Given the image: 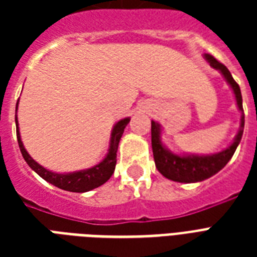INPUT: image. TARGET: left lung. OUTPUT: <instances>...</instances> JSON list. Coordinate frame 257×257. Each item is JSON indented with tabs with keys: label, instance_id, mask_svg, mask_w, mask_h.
Here are the masks:
<instances>
[{
	"label": "left lung",
	"instance_id": "obj_1",
	"mask_svg": "<svg viewBox=\"0 0 257 257\" xmlns=\"http://www.w3.org/2000/svg\"><path fill=\"white\" fill-rule=\"evenodd\" d=\"M204 57L212 68L220 70L227 82L231 85L235 93L236 102L241 112L243 110V98H241V92H240L239 84L233 80L231 72L228 70L225 65L216 60L212 54H204ZM240 131L236 135L235 141L232 143L227 149L221 152L211 155V156H177L173 155L165 149L160 140V125L152 121L151 132H152V151L153 157H155V164L161 175L169 180L177 181V183H197L203 180L216 175L217 172L227 165V163L231 160L233 156L237 145H239L241 136H243L244 129V114H241V124H240Z\"/></svg>",
	"mask_w": 257,
	"mask_h": 257
}]
</instances>
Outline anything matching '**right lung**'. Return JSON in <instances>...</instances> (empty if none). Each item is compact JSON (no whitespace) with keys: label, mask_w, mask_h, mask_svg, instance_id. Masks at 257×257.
<instances>
[{"label":"right lung","mask_w":257,"mask_h":257,"mask_svg":"<svg viewBox=\"0 0 257 257\" xmlns=\"http://www.w3.org/2000/svg\"><path fill=\"white\" fill-rule=\"evenodd\" d=\"M18 104V102H17ZM17 110V106H16ZM129 118H124L120 120L114 125V128L112 131V137H110V147H109V152L106 155L104 160L101 161L100 164L94 165L92 168L85 169V171L73 172V173H66V175H61V173H54L44 167L36 163V161L29 156V153L26 152V149L24 148L21 137H20V132H18V121L17 116H16V126H17V141L20 145V151H21L22 156L25 159L30 168L33 169L37 175H40L44 180H46L48 183L53 184L60 189L69 192H88L90 189L100 187L104 183H106L110 176L113 175L114 168H116L117 161V148H118V143L120 139L124 133L125 126L129 124Z\"/></svg>","instance_id":"obj_1"}]
</instances>
